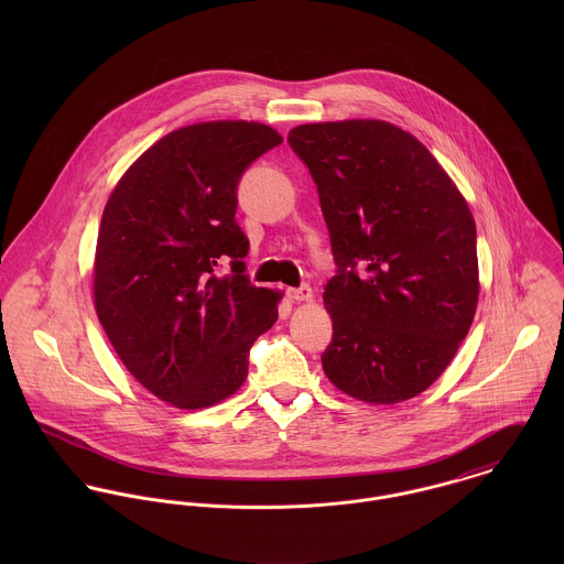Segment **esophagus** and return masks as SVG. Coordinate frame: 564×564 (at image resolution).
<instances>
[{"mask_svg": "<svg viewBox=\"0 0 564 564\" xmlns=\"http://www.w3.org/2000/svg\"><path fill=\"white\" fill-rule=\"evenodd\" d=\"M286 295L293 302H308V300H313V289H311V284H302L297 289H286Z\"/></svg>", "mask_w": 564, "mask_h": 564, "instance_id": "obj_1", "label": "esophagus"}]
</instances>
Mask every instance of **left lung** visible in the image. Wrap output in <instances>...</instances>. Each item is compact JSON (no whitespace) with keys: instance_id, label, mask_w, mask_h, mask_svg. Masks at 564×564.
Segmentation results:
<instances>
[{"instance_id":"8db88e82","label":"left lung","mask_w":564,"mask_h":564,"mask_svg":"<svg viewBox=\"0 0 564 564\" xmlns=\"http://www.w3.org/2000/svg\"><path fill=\"white\" fill-rule=\"evenodd\" d=\"M291 150L317 184L336 273L323 289V371L343 393L398 403L452 362L478 306L471 210L408 132L349 119L297 126Z\"/></svg>"}]
</instances>
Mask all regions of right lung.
Listing matches in <instances>:
<instances>
[{
  "instance_id": "add662e5",
  "label": "right lung",
  "mask_w": 564,
  "mask_h": 564,
  "mask_svg": "<svg viewBox=\"0 0 564 564\" xmlns=\"http://www.w3.org/2000/svg\"><path fill=\"white\" fill-rule=\"evenodd\" d=\"M282 137L253 121L180 128L115 186L95 251V311L128 371L162 402L206 408L241 389L280 293L245 275L247 166ZM224 263L231 273L224 276Z\"/></svg>"
}]
</instances>
